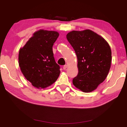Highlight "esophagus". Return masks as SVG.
Instances as JSON below:
<instances>
[{
  "label": "esophagus",
  "mask_w": 127,
  "mask_h": 127,
  "mask_svg": "<svg viewBox=\"0 0 127 127\" xmlns=\"http://www.w3.org/2000/svg\"><path fill=\"white\" fill-rule=\"evenodd\" d=\"M67 67H68V65H66V64H65V65H64L63 66V69L65 70L67 68Z\"/></svg>",
  "instance_id": "esophagus-1"
}]
</instances>
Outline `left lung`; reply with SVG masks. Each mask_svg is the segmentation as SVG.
<instances>
[{"label": "left lung", "mask_w": 127, "mask_h": 127, "mask_svg": "<svg viewBox=\"0 0 127 127\" xmlns=\"http://www.w3.org/2000/svg\"><path fill=\"white\" fill-rule=\"evenodd\" d=\"M78 61V73L73 84L83 92L97 89L106 79L111 62L110 47L104 38L91 30L72 31L66 35Z\"/></svg>", "instance_id": "1"}]
</instances>
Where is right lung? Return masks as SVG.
I'll list each match as a JSON object with an SVG mask.
<instances>
[{
	"instance_id": "add662e5",
	"label": "right lung",
	"mask_w": 127,
	"mask_h": 127,
	"mask_svg": "<svg viewBox=\"0 0 127 127\" xmlns=\"http://www.w3.org/2000/svg\"><path fill=\"white\" fill-rule=\"evenodd\" d=\"M59 34L40 30L33 33L19 51L21 72L27 80L37 89H44L57 81L60 66L55 62L53 46Z\"/></svg>"
}]
</instances>
